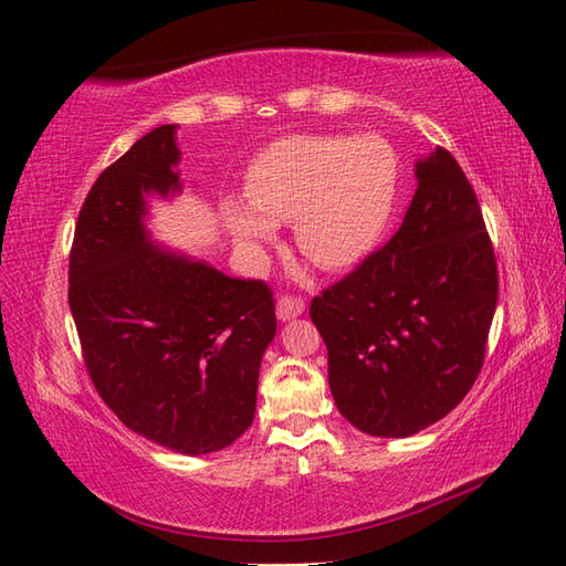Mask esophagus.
Returning a JSON list of instances; mask_svg holds the SVG:
<instances>
[{
	"instance_id": "esophagus-1",
	"label": "esophagus",
	"mask_w": 566,
	"mask_h": 566,
	"mask_svg": "<svg viewBox=\"0 0 566 566\" xmlns=\"http://www.w3.org/2000/svg\"><path fill=\"white\" fill-rule=\"evenodd\" d=\"M306 304L302 302V298H294V296H282L280 302H276V318H280L282 323L286 321H294L296 316L304 314Z\"/></svg>"
}]
</instances>
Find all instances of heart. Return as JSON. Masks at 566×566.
<instances>
[{
    "instance_id": "obj_1",
    "label": "heart",
    "mask_w": 566,
    "mask_h": 566,
    "mask_svg": "<svg viewBox=\"0 0 566 566\" xmlns=\"http://www.w3.org/2000/svg\"><path fill=\"white\" fill-rule=\"evenodd\" d=\"M399 182V158L377 136H286L252 158L245 201L223 199L221 221L252 262L276 240V223H294L306 258L350 270L387 235Z\"/></svg>"
}]
</instances>
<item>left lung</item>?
Returning <instances> with one entry per match:
<instances>
[{
    "label": "left lung",
    "mask_w": 566,
    "mask_h": 566,
    "mask_svg": "<svg viewBox=\"0 0 566 566\" xmlns=\"http://www.w3.org/2000/svg\"><path fill=\"white\" fill-rule=\"evenodd\" d=\"M387 245L311 302L338 411L375 438L448 416L482 369L499 302L494 248L462 167L432 148Z\"/></svg>",
    "instance_id": "obj_1"
}]
</instances>
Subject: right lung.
Wrapping results in <instances>:
<instances>
[{"label": "right lung", "instance_id": "obj_1", "mask_svg": "<svg viewBox=\"0 0 566 566\" xmlns=\"http://www.w3.org/2000/svg\"><path fill=\"white\" fill-rule=\"evenodd\" d=\"M177 126L153 128L92 185L70 252V311L104 403L138 436L209 454L250 428L276 318L268 284L155 240L182 195Z\"/></svg>", "mask_w": 566, "mask_h": 566}]
</instances>
